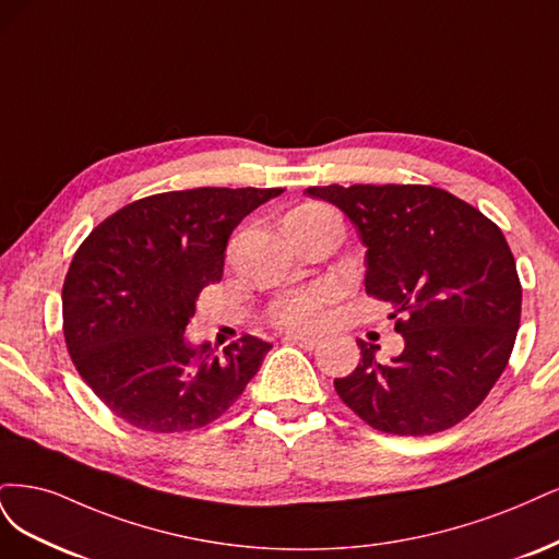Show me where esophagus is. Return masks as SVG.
Segmentation results:
<instances>
[{"mask_svg":"<svg viewBox=\"0 0 559 559\" xmlns=\"http://www.w3.org/2000/svg\"><path fill=\"white\" fill-rule=\"evenodd\" d=\"M283 341L290 346H299L304 350H313L320 344L318 336H304V334H285Z\"/></svg>","mask_w":559,"mask_h":559,"instance_id":"obj_1","label":"esophagus"}]
</instances>
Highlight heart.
Listing matches in <instances>:
<instances>
[{"instance_id": "1", "label": "heart", "mask_w": 559, "mask_h": 559, "mask_svg": "<svg viewBox=\"0 0 559 559\" xmlns=\"http://www.w3.org/2000/svg\"><path fill=\"white\" fill-rule=\"evenodd\" d=\"M320 211L325 209H318V206L297 209L287 215L285 223L309 218V215H316ZM334 297H336L334 285H313V287H306V290L283 295L281 299H276L272 306H269V320L285 330H297V332L316 330L322 325V320L328 318V306Z\"/></svg>"}]
</instances>
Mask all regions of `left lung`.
Returning <instances> with one entry per match:
<instances>
[{
    "mask_svg": "<svg viewBox=\"0 0 559 559\" xmlns=\"http://www.w3.org/2000/svg\"><path fill=\"white\" fill-rule=\"evenodd\" d=\"M344 211L367 246V295L390 306L404 350L336 378L338 397L378 431L425 437L457 425L507 369L522 287L511 248L485 215L431 186L304 190Z\"/></svg>",
    "mask_w": 559,
    "mask_h": 559,
    "instance_id": "left-lung-1",
    "label": "left lung"
}]
</instances>
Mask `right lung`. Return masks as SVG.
Listing matches in <instances>:
<instances>
[{"label":"right lung","mask_w":559,"mask_h":559,"mask_svg":"<svg viewBox=\"0 0 559 559\" xmlns=\"http://www.w3.org/2000/svg\"><path fill=\"white\" fill-rule=\"evenodd\" d=\"M283 188H194L122 206L76 250L62 285L71 362L128 425L200 429L241 397L272 350L243 334L223 355L186 341L194 301L223 278L225 248L250 211Z\"/></svg>","instance_id":"add662e5"}]
</instances>
